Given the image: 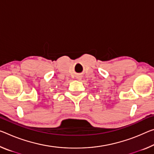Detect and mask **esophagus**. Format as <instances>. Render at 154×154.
Segmentation results:
<instances>
[{
	"label": "esophagus",
	"instance_id": "obj_1",
	"mask_svg": "<svg viewBox=\"0 0 154 154\" xmlns=\"http://www.w3.org/2000/svg\"><path fill=\"white\" fill-rule=\"evenodd\" d=\"M78 79H81V78H79H79H78Z\"/></svg>",
	"mask_w": 154,
	"mask_h": 154
}]
</instances>
